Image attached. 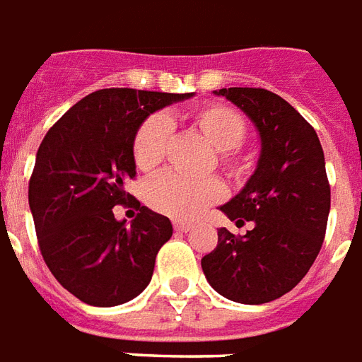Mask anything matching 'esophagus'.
Instances as JSON below:
<instances>
[{"mask_svg": "<svg viewBox=\"0 0 362 362\" xmlns=\"http://www.w3.org/2000/svg\"><path fill=\"white\" fill-rule=\"evenodd\" d=\"M174 228L178 230V232H188V230L194 228V224H189V222H182V221H174Z\"/></svg>", "mask_w": 362, "mask_h": 362, "instance_id": "34e87169", "label": "esophagus"}]
</instances>
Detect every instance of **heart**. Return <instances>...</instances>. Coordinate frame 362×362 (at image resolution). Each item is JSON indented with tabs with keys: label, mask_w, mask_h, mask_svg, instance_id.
<instances>
[{
	"label": "heart",
	"mask_w": 362,
	"mask_h": 362,
	"mask_svg": "<svg viewBox=\"0 0 362 362\" xmlns=\"http://www.w3.org/2000/svg\"><path fill=\"white\" fill-rule=\"evenodd\" d=\"M189 122L203 134V138L218 151V165L226 176L242 180L249 173V160L235 153L247 132L245 120L221 103H207L195 109ZM170 146V122L153 115L141 122L134 136L132 157L141 173L151 174L163 165ZM222 197V186L215 178L189 180L178 174H163L147 186L146 202L149 207L173 218H194Z\"/></svg>",
	"instance_id": "1"
}]
</instances>
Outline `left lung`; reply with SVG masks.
I'll list each match as a JSON object with an SVG mask.
<instances>
[{
	"label": "left lung",
	"instance_id": "obj_1",
	"mask_svg": "<svg viewBox=\"0 0 362 362\" xmlns=\"http://www.w3.org/2000/svg\"><path fill=\"white\" fill-rule=\"evenodd\" d=\"M261 136L255 173L221 211L243 226L218 228L216 247L202 259L203 274L230 301L261 305L293 290L322 247L330 184L315 128L276 93L263 88H222Z\"/></svg>",
	"mask_w": 362,
	"mask_h": 362
}]
</instances>
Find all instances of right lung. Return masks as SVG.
<instances>
[{"label":"right lung","mask_w":362,"mask_h":362,"mask_svg":"<svg viewBox=\"0 0 362 362\" xmlns=\"http://www.w3.org/2000/svg\"><path fill=\"white\" fill-rule=\"evenodd\" d=\"M194 93L109 88L80 99L40 144L28 184L42 257L57 282L93 307L127 303L151 282L155 257L170 240L167 216L140 207L130 224L115 218L136 176L134 136L163 107Z\"/></svg>","instance_id":"right-lung-1"}]
</instances>
